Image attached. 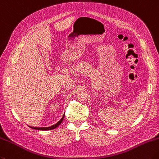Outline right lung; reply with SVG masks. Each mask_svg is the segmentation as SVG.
Returning a JSON list of instances; mask_svg holds the SVG:
<instances>
[{
    "label": "right lung",
    "instance_id": "right-lung-1",
    "mask_svg": "<svg viewBox=\"0 0 159 159\" xmlns=\"http://www.w3.org/2000/svg\"><path fill=\"white\" fill-rule=\"evenodd\" d=\"M64 117H65V114H63V117L61 118V119L60 120H59L58 123H57L55 124V125H52V126H50V127H31V126H29V127H31V128L34 129H39V130H51V129H55V128H57V127L59 125H60V124H61L62 122H63Z\"/></svg>",
    "mask_w": 159,
    "mask_h": 159
}]
</instances>
